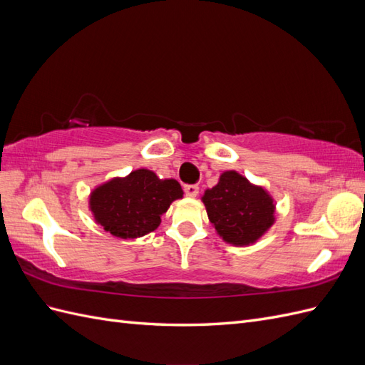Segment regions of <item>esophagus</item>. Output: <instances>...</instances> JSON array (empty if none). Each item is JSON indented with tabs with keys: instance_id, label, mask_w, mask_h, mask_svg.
Instances as JSON below:
<instances>
[{
	"instance_id": "1",
	"label": "esophagus",
	"mask_w": 365,
	"mask_h": 365,
	"mask_svg": "<svg viewBox=\"0 0 365 365\" xmlns=\"http://www.w3.org/2000/svg\"><path fill=\"white\" fill-rule=\"evenodd\" d=\"M184 192H185V196H187V197H196L197 193H200V187H197L196 184L185 185V187H184Z\"/></svg>"
}]
</instances>
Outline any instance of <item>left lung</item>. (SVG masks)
Segmentation results:
<instances>
[{
    "label": "left lung",
    "mask_w": 365,
    "mask_h": 365,
    "mask_svg": "<svg viewBox=\"0 0 365 365\" xmlns=\"http://www.w3.org/2000/svg\"><path fill=\"white\" fill-rule=\"evenodd\" d=\"M201 201L216 235L228 245H254L275 224L277 204L272 195L237 170L220 173L217 184L204 192Z\"/></svg>",
    "instance_id": "obj_1"
}]
</instances>
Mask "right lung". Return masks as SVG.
Segmentation results:
<instances>
[{
	"label": "right lung",
	"instance_id": "add662e5",
	"mask_svg": "<svg viewBox=\"0 0 365 365\" xmlns=\"http://www.w3.org/2000/svg\"><path fill=\"white\" fill-rule=\"evenodd\" d=\"M184 195L173 178L161 180L149 169L114 176L91 190L88 208L109 235L120 239H137L155 231L170 204Z\"/></svg>",
	"mask_w": 365,
	"mask_h": 365
}]
</instances>
